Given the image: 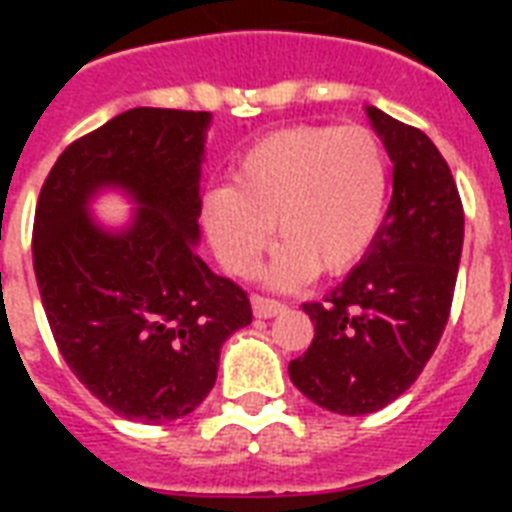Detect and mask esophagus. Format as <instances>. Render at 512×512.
Listing matches in <instances>:
<instances>
[{
    "instance_id": "34e87169",
    "label": "esophagus",
    "mask_w": 512,
    "mask_h": 512,
    "mask_svg": "<svg viewBox=\"0 0 512 512\" xmlns=\"http://www.w3.org/2000/svg\"><path fill=\"white\" fill-rule=\"evenodd\" d=\"M281 308L279 300H273V297H263V295H255L252 297V311H255L257 319H271L276 316Z\"/></svg>"
}]
</instances>
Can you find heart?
Wrapping results in <instances>:
<instances>
[{
  "instance_id": "1",
  "label": "heart",
  "mask_w": 512,
  "mask_h": 512,
  "mask_svg": "<svg viewBox=\"0 0 512 512\" xmlns=\"http://www.w3.org/2000/svg\"><path fill=\"white\" fill-rule=\"evenodd\" d=\"M287 249H289V255L297 257V260H303V263L316 260V255H319V244H316L313 239H305V236H300V233H292V236H289Z\"/></svg>"
}]
</instances>
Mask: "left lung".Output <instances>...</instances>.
<instances>
[{"label":"left lung","instance_id":"left-lung-1","mask_svg":"<svg viewBox=\"0 0 512 512\" xmlns=\"http://www.w3.org/2000/svg\"><path fill=\"white\" fill-rule=\"evenodd\" d=\"M207 111L130 108L58 156L34 215V273L60 356L124 420H180L217 380L220 348L252 324L249 297L199 244ZM119 192L111 229L94 201Z\"/></svg>","mask_w":512,"mask_h":512}]
</instances>
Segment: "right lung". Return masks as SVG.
Returning a JSON list of instances; mask_svg holds the SVG:
<instances>
[{
	"mask_svg": "<svg viewBox=\"0 0 512 512\" xmlns=\"http://www.w3.org/2000/svg\"><path fill=\"white\" fill-rule=\"evenodd\" d=\"M393 164L380 231L332 292L305 303L316 335L289 380L321 409L372 414L404 396L444 335L460 268L462 215L452 172L422 132L366 108Z\"/></svg>",
	"mask_w": 512,
	"mask_h": 512,
	"instance_id": "1",
	"label": "right lung"
}]
</instances>
